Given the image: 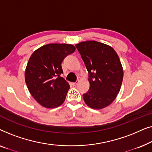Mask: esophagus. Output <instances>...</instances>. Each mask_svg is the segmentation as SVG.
<instances>
[{"instance_id": "esophagus-1", "label": "esophagus", "mask_w": 152, "mask_h": 152, "mask_svg": "<svg viewBox=\"0 0 152 152\" xmlns=\"http://www.w3.org/2000/svg\"><path fill=\"white\" fill-rule=\"evenodd\" d=\"M78 84V82H72L71 83V85L72 86H76L77 84Z\"/></svg>"}]
</instances>
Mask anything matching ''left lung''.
I'll return each mask as SVG.
<instances>
[{
    "label": "left lung",
    "instance_id": "8db88e82",
    "mask_svg": "<svg viewBox=\"0 0 152 152\" xmlns=\"http://www.w3.org/2000/svg\"><path fill=\"white\" fill-rule=\"evenodd\" d=\"M88 72L90 88L83 94L85 103L94 109H103L113 102L123 80V70L113 48L95 41L76 44Z\"/></svg>",
    "mask_w": 152,
    "mask_h": 152
}]
</instances>
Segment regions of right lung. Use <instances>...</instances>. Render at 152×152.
I'll use <instances>...</instances> for the list:
<instances>
[{
	"mask_svg": "<svg viewBox=\"0 0 152 152\" xmlns=\"http://www.w3.org/2000/svg\"><path fill=\"white\" fill-rule=\"evenodd\" d=\"M75 50L70 44L51 43L35 50L29 59L25 78L30 94L46 108H55L65 101L70 86L60 75L61 62Z\"/></svg>",
	"mask_w": 152,
	"mask_h": 152,
	"instance_id": "right-lung-1",
	"label": "right lung"
}]
</instances>
